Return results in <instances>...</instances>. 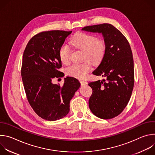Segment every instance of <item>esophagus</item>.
<instances>
[{
	"instance_id": "34e87169",
	"label": "esophagus",
	"mask_w": 155,
	"mask_h": 155,
	"mask_svg": "<svg viewBox=\"0 0 155 155\" xmlns=\"http://www.w3.org/2000/svg\"><path fill=\"white\" fill-rule=\"evenodd\" d=\"M80 83L81 85H85V84H87V82L86 81H84V80H80Z\"/></svg>"
}]
</instances>
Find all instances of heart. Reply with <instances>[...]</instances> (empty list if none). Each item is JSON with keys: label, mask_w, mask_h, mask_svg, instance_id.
<instances>
[{"label": "heart", "mask_w": 155, "mask_h": 155, "mask_svg": "<svg viewBox=\"0 0 155 155\" xmlns=\"http://www.w3.org/2000/svg\"><path fill=\"white\" fill-rule=\"evenodd\" d=\"M71 43L76 48L83 51V58L86 61L81 64H72L66 69V73L77 78H84L91 69V64L88 61L96 64L104 58L106 51L105 42L93 35L80 32L73 36ZM58 54L62 64H67L69 62L71 50L67 44H62Z\"/></svg>", "instance_id": "heart-1"}]
</instances>
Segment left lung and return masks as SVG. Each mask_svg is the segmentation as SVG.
I'll list each match as a JSON object with an SVG mask.
<instances>
[{"label":"left lung","mask_w":155,"mask_h":155,"mask_svg":"<svg viewBox=\"0 0 155 155\" xmlns=\"http://www.w3.org/2000/svg\"><path fill=\"white\" fill-rule=\"evenodd\" d=\"M82 30L102 33L106 44L105 55L93 72L105 79L88 84L93 90L90 108L100 118H113L123 111L134 87V61L130 47L124 35L110 24L86 26Z\"/></svg>","instance_id":"1"}]
</instances>
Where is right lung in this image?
I'll use <instances>...</instances> for the list:
<instances>
[{
  "instance_id": "obj_1",
  "label": "right lung",
  "mask_w": 155,
  "mask_h": 155,
  "mask_svg": "<svg viewBox=\"0 0 155 155\" xmlns=\"http://www.w3.org/2000/svg\"><path fill=\"white\" fill-rule=\"evenodd\" d=\"M72 31H50L31 38L25 50L21 77L28 101L34 111L48 121L60 120L68 114L70 101L80 86L74 77L64 78L62 86L52 79L62 77L58 51Z\"/></svg>"
}]
</instances>
